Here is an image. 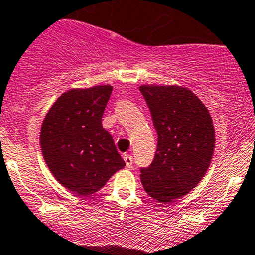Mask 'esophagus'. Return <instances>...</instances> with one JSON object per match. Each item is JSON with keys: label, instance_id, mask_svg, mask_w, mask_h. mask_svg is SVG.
Listing matches in <instances>:
<instances>
[{"label": "esophagus", "instance_id": "obj_1", "mask_svg": "<svg viewBox=\"0 0 255 255\" xmlns=\"http://www.w3.org/2000/svg\"><path fill=\"white\" fill-rule=\"evenodd\" d=\"M123 159H125L127 168H132L133 167V158H132V155L123 154Z\"/></svg>", "mask_w": 255, "mask_h": 255}]
</instances>
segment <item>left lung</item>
I'll use <instances>...</instances> for the list:
<instances>
[{
    "label": "left lung",
    "instance_id": "1",
    "mask_svg": "<svg viewBox=\"0 0 255 255\" xmlns=\"http://www.w3.org/2000/svg\"><path fill=\"white\" fill-rule=\"evenodd\" d=\"M158 134L154 160L140 169L148 196L169 203L197 187L211 165L216 130L209 111L189 88L139 87Z\"/></svg>",
    "mask_w": 255,
    "mask_h": 255
}]
</instances>
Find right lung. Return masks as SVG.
<instances>
[{"label":"right lung","instance_id":"right-lung-1","mask_svg":"<svg viewBox=\"0 0 255 255\" xmlns=\"http://www.w3.org/2000/svg\"><path fill=\"white\" fill-rule=\"evenodd\" d=\"M111 85L72 88L47 112L39 145L57 182L78 196L96 193L126 165L113 138L102 126Z\"/></svg>","mask_w":255,"mask_h":255}]
</instances>
